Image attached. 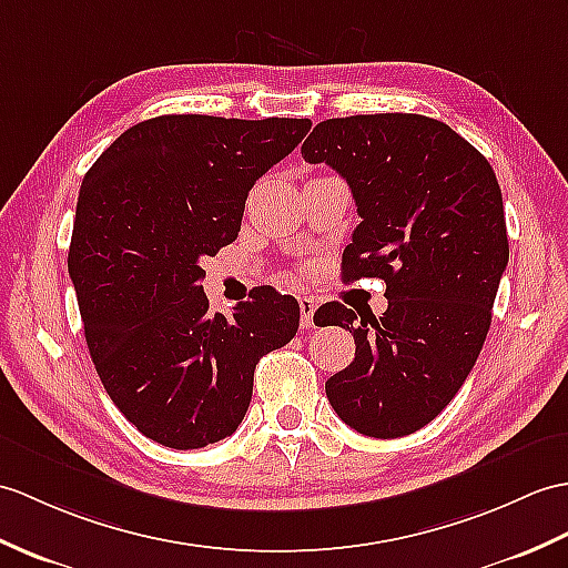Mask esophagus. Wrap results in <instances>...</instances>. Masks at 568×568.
Returning a JSON list of instances; mask_svg holds the SVG:
<instances>
[{"label": "esophagus", "instance_id": "obj_1", "mask_svg": "<svg viewBox=\"0 0 568 568\" xmlns=\"http://www.w3.org/2000/svg\"><path fill=\"white\" fill-rule=\"evenodd\" d=\"M300 302V316H302V328H312L314 326V312H316V300L302 295L297 297Z\"/></svg>", "mask_w": 568, "mask_h": 568}]
</instances>
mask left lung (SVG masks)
I'll use <instances>...</instances> for the list:
<instances>
[{"label": "left lung", "mask_w": 568, "mask_h": 568, "mask_svg": "<svg viewBox=\"0 0 568 568\" xmlns=\"http://www.w3.org/2000/svg\"><path fill=\"white\" fill-rule=\"evenodd\" d=\"M302 156L338 171L358 205L344 281L387 283L379 320L341 302L316 310L355 338V358L326 379V397L358 433L402 438L453 402L489 334L508 266L496 174L450 125L416 113L328 118Z\"/></svg>", "instance_id": "left-lung-1"}]
</instances>
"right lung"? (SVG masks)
Here are the masks:
<instances>
[{"instance_id": "right-lung-1", "label": "right lung", "mask_w": 568, "mask_h": 568, "mask_svg": "<svg viewBox=\"0 0 568 568\" xmlns=\"http://www.w3.org/2000/svg\"><path fill=\"white\" fill-rule=\"evenodd\" d=\"M310 118L160 115L118 138L79 189L70 278L87 346L113 404L174 450L227 438L263 355L300 326L295 297L256 287L210 314L201 261L236 240L254 183Z\"/></svg>"}]
</instances>
